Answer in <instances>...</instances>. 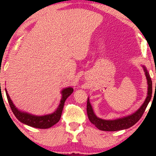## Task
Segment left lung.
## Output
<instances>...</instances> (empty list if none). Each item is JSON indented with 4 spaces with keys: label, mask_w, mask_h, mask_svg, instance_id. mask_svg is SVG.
<instances>
[{
    "label": "left lung",
    "mask_w": 156,
    "mask_h": 156,
    "mask_svg": "<svg viewBox=\"0 0 156 156\" xmlns=\"http://www.w3.org/2000/svg\"><path fill=\"white\" fill-rule=\"evenodd\" d=\"M145 72H146V76L148 80V96H147L146 100H145L144 103L143 105L140 106V108L138 109L136 113H134L132 115H130L129 116L124 117V118H121L116 120H111L106 121L103 120V119L97 118L94 114L93 109L91 108V106L89 103V100H87V115H88V118L91 123H92L96 127L98 128L99 130L105 131H120V130H123L129 129V128L133 126L134 124H136L140 119L141 118L143 114L146 110V108L148 106V104L150 101L152 97L153 88H152V80L149 73L147 72L146 67H144ZM156 86V84H155Z\"/></svg>",
    "instance_id": "1"
}]
</instances>
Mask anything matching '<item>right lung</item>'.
Wrapping results in <instances>:
<instances>
[{
  "instance_id": "add662e5",
  "label": "right lung",
  "mask_w": 156,
  "mask_h": 156,
  "mask_svg": "<svg viewBox=\"0 0 156 156\" xmlns=\"http://www.w3.org/2000/svg\"><path fill=\"white\" fill-rule=\"evenodd\" d=\"M5 92L8 103H9L10 107L11 108L12 113H13L16 118L20 122L25 123L26 125H28L30 126L37 128V129H48V128L52 126L53 125H55V123H57L59 121L62 116V113L65 100L73 92V89L72 87H68V88L63 89L62 91V97L60 104H59V107L57 108V110L52 114L45 115V116H34V115L20 112L14 106V104H12L11 99H10L9 95H8L6 90Z\"/></svg>"
}]
</instances>
